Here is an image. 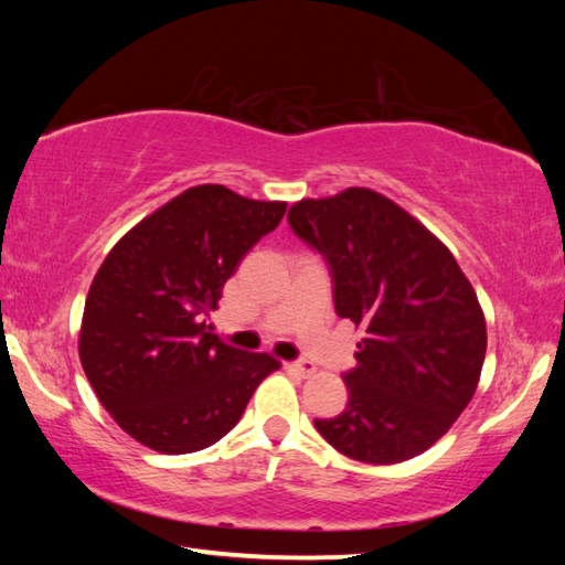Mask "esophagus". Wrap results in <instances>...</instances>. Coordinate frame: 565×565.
Here are the masks:
<instances>
[{"label":"esophagus","mask_w":565,"mask_h":565,"mask_svg":"<svg viewBox=\"0 0 565 565\" xmlns=\"http://www.w3.org/2000/svg\"><path fill=\"white\" fill-rule=\"evenodd\" d=\"M284 366L289 369V371H294V374L303 376V379L316 374V364H313V362H306V359H301V362H286Z\"/></svg>","instance_id":"obj_1"}]
</instances>
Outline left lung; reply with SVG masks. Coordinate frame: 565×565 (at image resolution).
Listing matches in <instances>:
<instances>
[{
	"instance_id": "left-lung-1",
	"label": "left lung",
	"mask_w": 565,
	"mask_h": 565,
	"mask_svg": "<svg viewBox=\"0 0 565 565\" xmlns=\"http://www.w3.org/2000/svg\"><path fill=\"white\" fill-rule=\"evenodd\" d=\"M289 225L326 259L334 313L366 330L344 374L347 407L316 429L364 463L427 451L481 379L486 318L471 281L423 223L371 189L298 201Z\"/></svg>"
}]
</instances>
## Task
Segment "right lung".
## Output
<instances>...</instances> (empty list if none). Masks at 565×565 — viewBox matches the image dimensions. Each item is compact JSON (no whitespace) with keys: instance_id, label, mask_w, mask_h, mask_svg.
Masks as SVG:
<instances>
[{"instance_id":"right-lung-1","label":"right lung","mask_w":565,"mask_h":565,"mask_svg":"<svg viewBox=\"0 0 565 565\" xmlns=\"http://www.w3.org/2000/svg\"><path fill=\"white\" fill-rule=\"evenodd\" d=\"M284 213L281 201L201 184L106 255L84 303L79 359L102 405L136 441L160 454L211 447L281 366L225 344L206 318L239 259Z\"/></svg>"}]
</instances>
